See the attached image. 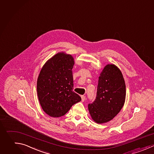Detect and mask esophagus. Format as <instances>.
I'll return each instance as SVG.
<instances>
[{"mask_svg": "<svg viewBox=\"0 0 154 154\" xmlns=\"http://www.w3.org/2000/svg\"><path fill=\"white\" fill-rule=\"evenodd\" d=\"M81 99H82V101L84 102V101L85 100V96H84V95L81 96Z\"/></svg>", "mask_w": 154, "mask_h": 154, "instance_id": "34e87169", "label": "esophagus"}]
</instances>
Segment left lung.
Wrapping results in <instances>:
<instances>
[{
	"label": "left lung",
	"instance_id": "left-lung-1",
	"mask_svg": "<svg viewBox=\"0 0 154 154\" xmlns=\"http://www.w3.org/2000/svg\"><path fill=\"white\" fill-rule=\"evenodd\" d=\"M95 100L88 105L92 119L101 124L111 120L122 109L125 102L126 85L120 70L107 64L100 74Z\"/></svg>",
	"mask_w": 154,
	"mask_h": 154
}]
</instances>
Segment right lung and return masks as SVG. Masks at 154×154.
<instances>
[{
    "label": "right lung",
    "instance_id": "obj_1",
    "mask_svg": "<svg viewBox=\"0 0 154 154\" xmlns=\"http://www.w3.org/2000/svg\"><path fill=\"white\" fill-rule=\"evenodd\" d=\"M74 58L59 52L48 60L38 77L37 91L43 110L52 117L66 114L72 105L81 100L73 91Z\"/></svg>",
    "mask_w": 154,
    "mask_h": 154
}]
</instances>
